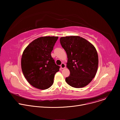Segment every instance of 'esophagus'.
I'll use <instances>...</instances> for the list:
<instances>
[{"label": "esophagus", "instance_id": "obj_1", "mask_svg": "<svg viewBox=\"0 0 120 120\" xmlns=\"http://www.w3.org/2000/svg\"><path fill=\"white\" fill-rule=\"evenodd\" d=\"M60 66H61V68H62V69H64V68L65 67V64L64 63H62Z\"/></svg>", "mask_w": 120, "mask_h": 120}]
</instances>
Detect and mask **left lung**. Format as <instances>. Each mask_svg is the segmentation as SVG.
<instances>
[{"mask_svg":"<svg viewBox=\"0 0 120 120\" xmlns=\"http://www.w3.org/2000/svg\"><path fill=\"white\" fill-rule=\"evenodd\" d=\"M60 44L67 54V67L70 75L65 78L71 86L80 88L88 85L95 77L98 56L95 47L79 36L62 37Z\"/></svg>","mask_w":120,"mask_h":120,"instance_id":"obj_1","label":"left lung"}]
</instances>
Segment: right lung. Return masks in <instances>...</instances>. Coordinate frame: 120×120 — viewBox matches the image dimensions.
<instances>
[{"label":"right lung","instance_id":"1","mask_svg":"<svg viewBox=\"0 0 120 120\" xmlns=\"http://www.w3.org/2000/svg\"><path fill=\"white\" fill-rule=\"evenodd\" d=\"M58 37H43L34 40L24 50L21 68L27 82L34 87L45 90L52 86L60 66L56 64L51 52Z\"/></svg>","mask_w":120,"mask_h":120}]
</instances>
